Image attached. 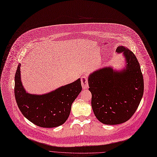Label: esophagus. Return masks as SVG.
<instances>
[{
  "mask_svg": "<svg viewBox=\"0 0 157 157\" xmlns=\"http://www.w3.org/2000/svg\"><path fill=\"white\" fill-rule=\"evenodd\" d=\"M81 84L82 86L83 89H87L89 87V83H88V77L86 75H82L81 77Z\"/></svg>",
  "mask_w": 157,
  "mask_h": 157,
  "instance_id": "esophagus-1",
  "label": "esophagus"
}]
</instances>
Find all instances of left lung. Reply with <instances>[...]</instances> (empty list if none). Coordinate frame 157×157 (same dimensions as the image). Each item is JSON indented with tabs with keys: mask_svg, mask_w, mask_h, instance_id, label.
Segmentation results:
<instances>
[{
	"mask_svg": "<svg viewBox=\"0 0 157 157\" xmlns=\"http://www.w3.org/2000/svg\"><path fill=\"white\" fill-rule=\"evenodd\" d=\"M116 52L123 53L127 65L121 71L105 67L89 75L91 105L95 117L103 124L123 123L135 114L144 91L140 63L135 54L119 46Z\"/></svg>",
	"mask_w": 157,
	"mask_h": 157,
	"instance_id": "8db88e82",
	"label": "left lung"
}]
</instances>
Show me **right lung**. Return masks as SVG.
Here are the masks:
<instances>
[{
	"mask_svg": "<svg viewBox=\"0 0 157 157\" xmlns=\"http://www.w3.org/2000/svg\"><path fill=\"white\" fill-rule=\"evenodd\" d=\"M20 65L15 75L14 94L22 114L40 127L50 128L63 124L70 115L72 103L82 90L80 79L44 95H32L22 85Z\"/></svg>",
	"mask_w": 157,
	"mask_h": 157,
	"instance_id": "obj_1",
	"label": "right lung"
}]
</instances>
